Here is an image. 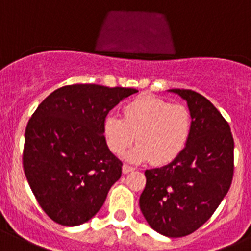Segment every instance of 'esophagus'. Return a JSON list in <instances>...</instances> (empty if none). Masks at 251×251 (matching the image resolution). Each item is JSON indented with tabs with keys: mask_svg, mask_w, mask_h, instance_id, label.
<instances>
[{
	"mask_svg": "<svg viewBox=\"0 0 251 251\" xmlns=\"http://www.w3.org/2000/svg\"><path fill=\"white\" fill-rule=\"evenodd\" d=\"M132 171H135V168L131 167V166H128V165H124L123 166V173H124V175H127V173L132 172Z\"/></svg>",
	"mask_w": 251,
	"mask_h": 251,
	"instance_id": "34e87169",
	"label": "esophagus"
}]
</instances>
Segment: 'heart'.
Segmentation results:
<instances>
[{
  "label": "heart",
  "mask_w": 251,
  "mask_h": 251,
  "mask_svg": "<svg viewBox=\"0 0 251 251\" xmlns=\"http://www.w3.org/2000/svg\"><path fill=\"white\" fill-rule=\"evenodd\" d=\"M191 130V112L184 105L147 94L125 105L123 119L107 114L102 124L105 141L114 153L123 154L136 139L139 144L126 154L133 163H170L184 150Z\"/></svg>",
  "instance_id": "heart-1"
}]
</instances>
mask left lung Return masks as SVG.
I'll use <instances>...</instances> for the list:
<instances>
[{"mask_svg": "<svg viewBox=\"0 0 251 251\" xmlns=\"http://www.w3.org/2000/svg\"><path fill=\"white\" fill-rule=\"evenodd\" d=\"M167 91L187 102L191 135L178 157L163 167L146 170L140 209L153 230L181 238L202 226L228 193L234 140L229 124L203 95L186 89Z\"/></svg>", "mask_w": 251, "mask_h": 251, "instance_id": "8db88e82", "label": "left lung"}]
</instances>
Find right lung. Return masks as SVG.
Segmentation results:
<instances>
[{
  "label": "right lung",
  "mask_w": 251,
  "mask_h": 251,
  "mask_svg": "<svg viewBox=\"0 0 251 251\" xmlns=\"http://www.w3.org/2000/svg\"><path fill=\"white\" fill-rule=\"evenodd\" d=\"M132 88L74 84L57 89L28 121L23 168L42 209L58 224L90 221L121 177V161L107 146L104 119Z\"/></svg>",
  "instance_id": "1"
}]
</instances>
